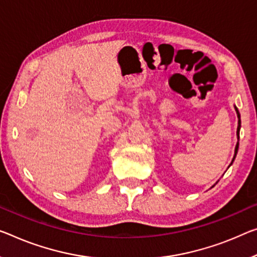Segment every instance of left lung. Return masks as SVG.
Here are the masks:
<instances>
[{"label": "left lung", "instance_id": "1", "mask_svg": "<svg viewBox=\"0 0 257 257\" xmlns=\"http://www.w3.org/2000/svg\"><path fill=\"white\" fill-rule=\"evenodd\" d=\"M234 109H235V112H236V116H238V128H236V137H238V139H239V133H240V127H241V120H240V113H239V110H238V108H236V106L234 105ZM238 148H239V141L236 142V145H235V149H234V156H233V159H232V162H231V164L233 163V161H234V159H235V156H236V153H238ZM231 164L228 165V168L231 167ZM214 187V186H212Z\"/></svg>", "mask_w": 257, "mask_h": 257}]
</instances>
